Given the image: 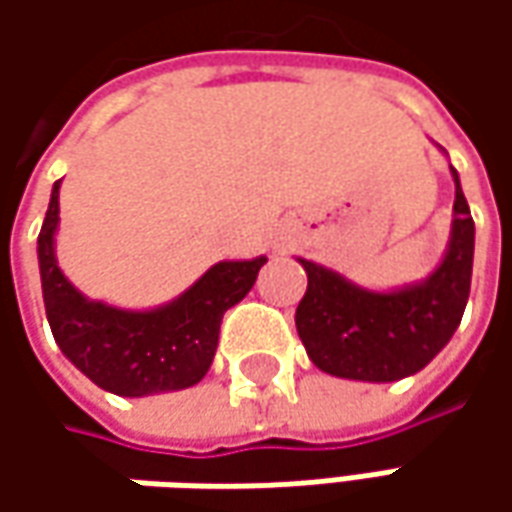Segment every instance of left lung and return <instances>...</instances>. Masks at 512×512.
I'll use <instances>...</instances> for the list:
<instances>
[{
    "instance_id": "8db88e82",
    "label": "left lung",
    "mask_w": 512,
    "mask_h": 512,
    "mask_svg": "<svg viewBox=\"0 0 512 512\" xmlns=\"http://www.w3.org/2000/svg\"><path fill=\"white\" fill-rule=\"evenodd\" d=\"M453 179V239L424 285L367 293L302 259L307 293L296 307V330L319 370L359 382H396L419 373L450 342L470 296L476 236L456 170Z\"/></svg>"
}]
</instances>
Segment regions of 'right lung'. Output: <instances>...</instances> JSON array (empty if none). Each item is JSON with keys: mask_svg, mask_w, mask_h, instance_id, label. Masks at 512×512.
I'll return each mask as SVG.
<instances>
[{"mask_svg": "<svg viewBox=\"0 0 512 512\" xmlns=\"http://www.w3.org/2000/svg\"><path fill=\"white\" fill-rule=\"evenodd\" d=\"M59 182L39 230V273L53 339L90 382L116 396H150L202 382L227 307L242 302L267 259L219 262L176 302L130 313L88 302L56 267Z\"/></svg>", "mask_w": 512, "mask_h": 512, "instance_id": "obj_1", "label": "right lung"}]
</instances>
